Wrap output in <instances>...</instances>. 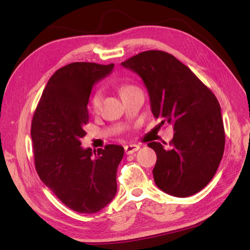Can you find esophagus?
Returning <instances> with one entry per match:
<instances>
[{
  "mask_svg": "<svg viewBox=\"0 0 250 250\" xmlns=\"http://www.w3.org/2000/svg\"><path fill=\"white\" fill-rule=\"evenodd\" d=\"M139 149H140V146L139 145L130 144V145L125 146V151L126 155H131V153H133V152L137 151Z\"/></svg>",
  "mask_w": 250,
  "mask_h": 250,
  "instance_id": "esophagus-1",
  "label": "esophagus"
}]
</instances>
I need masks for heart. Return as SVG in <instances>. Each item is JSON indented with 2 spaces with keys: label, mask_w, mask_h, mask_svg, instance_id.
<instances>
[{
  "label": "heart",
  "mask_w": 250,
  "mask_h": 250,
  "mask_svg": "<svg viewBox=\"0 0 250 250\" xmlns=\"http://www.w3.org/2000/svg\"><path fill=\"white\" fill-rule=\"evenodd\" d=\"M133 89H135V87H133V86H128V84H125V86H122L121 88H120V94L121 95H124V94H125L126 92H129V91H131V90H133ZM101 101H102V93L101 92H95L94 94H93V97L91 98V103H90V105H91V108H92V110H94V111H97L98 109H99V107H100V104H101Z\"/></svg>",
  "instance_id": "obj_1"
}]
</instances>
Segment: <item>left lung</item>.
<instances>
[{
    "label": "left lung",
    "instance_id": "obj_1",
    "mask_svg": "<svg viewBox=\"0 0 250 250\" xmlns=\"http://www.w3.org/2000/svg\"><path fill=\"white\" fill-rule=\"evenodd\" d=\"M121 65L143 79L155 118L174 126L171 147L148 144L157 153L156 185L178 198L199 192L214 177L225 150L218 100L188 66L166 51L141 52Z\"/></svg>",
    "mask_w": 250,
    "mask_h": 250
}]
</instances>
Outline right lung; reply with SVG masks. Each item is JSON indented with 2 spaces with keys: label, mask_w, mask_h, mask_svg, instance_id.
I'll list each match as a JSON object with an SVG mask.
<instances>
[{
  "label": "right lung",
  "mask_w": 250,
  "mask_h": 250,
  "mask_svg": "<svg viewBox=\"0 0 250 250\" xmlns=\"http://www.w3.org/2000/svg\"><path fill=\"white\" fill-rule=\"evenodd\" d=\"M114 64L74 62L59 68L47 83L31 125L36 172L68 208L83 214L101 210L117 192V169L125 149L107 145L92 152L83 148L89 122L91 89Z\"/></svg>",
  "instance_id": "right-lung-1"
}]
</instances>
